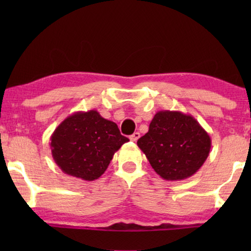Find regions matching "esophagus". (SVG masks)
I'll return each instance as SVG.
<instances>
[{"label": "esophagus", "mask_w": 251, "mask_h": 251, "mask_svg": "<svg viewBox=\"0 0 251 251\" xmlns=\"http://www.w3.org/2000/svg\"><path fill=\"white\" fill-rule=\"evenodd\" d=\"M139 137H141V134H139L138 131H135L133 135L129 136V139H130L131 142H137Z\"/></svg>", "instance_id": "obj_1"}]
</instances>
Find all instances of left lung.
<instances>
[{"label":"left lung","mask_w":251,"mask_h":251,"mask_svg":"<svg viewBox=\"0 0 251 251\" xmlns=\"http://www.w3.org/2000/svg\"><path fill=\"white\" fill-rule=\"evenodd\" d=\"M137 145L154 171L164 179L174 181L197 173L209 155L211 139L192 115L159 110Z\"/></svg>","instance_id":"8db88e82"}]
</instances>
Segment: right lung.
I'll return each instance as SVG.
<instances>
[{
    "instance_id": "1",
    "label": "right lung",
    "mask_w": 251,
    "mask_h": 251,
    "mask_svg": "<svg viewBox=\"0 0 251 251\" xmlns=\"http://www.w3.org/2000/svg\"><path fill=\"white\" fill-rule=\"evenodd\" d=\"M127 142L115 123L92 109L66 117L50 136V146L63 173L91 181L103 175L114 154Z\"/></svg>"
}]
</instances>
